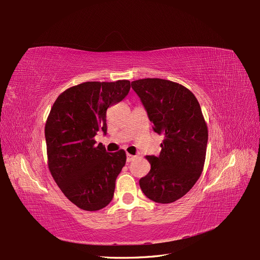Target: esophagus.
Returning <instances> with one entry per match:
<instances>
[{
  "label": "esophagus",
  "mask_w": 260,
  "mask_h": 260,
  "mask_svg": "<svg viewBox=\"0 0 260 260\" xmlns=\"http://www.w3.org/2000/svg\"><path fill=\"white\" fill-rule=\"evenodd\" d=\"M135 158H136V156L135 155H131V154H126V160H127V162H131V161H133V160H135Z\"/></svg>",
  "instance_id": "34e87169"
}]
</instances>
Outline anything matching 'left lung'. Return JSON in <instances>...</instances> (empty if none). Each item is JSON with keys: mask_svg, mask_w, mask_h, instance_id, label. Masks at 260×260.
<instances>
[{"mask_svg": "<svg viewBox=\"0 0 260 260\" xmlns=\"http://www.w3.org/2000/svg\"><path fill=\"white\" fill-rule=\"evenodd\" d=\"M153 123L164 135L160 154L145 156L151 170L139 180L150 200L168 204L183 198L204 169L208 129L194 94L185 86L162 78L132 82Z\"/></svg>", "mask_w": 260, "mask_h": 260, "instance_id": "8db88e82", "label": "left lung"}]
</instances>
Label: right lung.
Returning a JSON list of instances; mask_svg holds the SVG:
<instances>
[{
  "instance_id": "obj_1",
  "label": "right lung",
  "mask_w": 260,
  "mask_h": 260,
  "mask_svg": "<svg viewBox=\"0 0 260 260\" xmlns=\"http://www.w3.org/2000/svg\"><path fill=\"white\" fill-rule=\"evenodd\" d=\"M131 82H86L68 88L54 102L44 127L49 170L78 208L95 211L114 198L126 162L124 150L108 153L94 136L107 131L106 110L125 98Z\"/></svg>"
}]
</instances>
